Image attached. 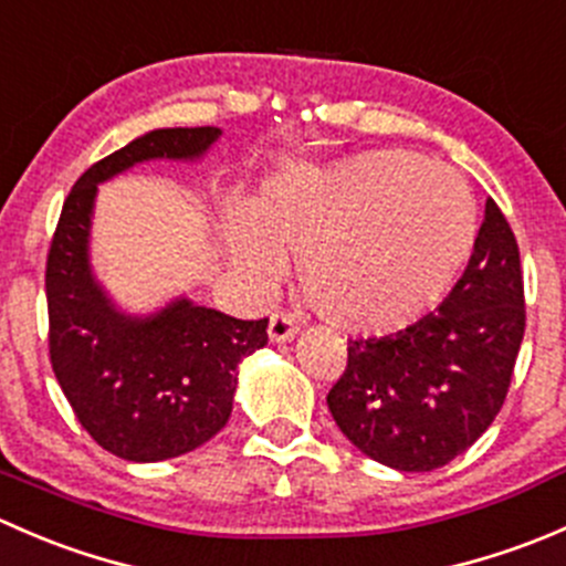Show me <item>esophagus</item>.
<instances>
[{
	"mask_svg": "<svg viewBox=\"0 0 566 566\" xmlns=\"http://www.w3.org/2000/svg\"><path fill=\"white\" fill-rule=\"evenodd\" d=\"M295 334H298V323H295L293 315H287V312H276V315H271V323H268V336H271V342H290L295 339Z\"/></svg>",
	"mask_w": 566,
	"mask_h": 566,
	"instance_id": "1",
	"label": "esophagus"
}]
</instances>
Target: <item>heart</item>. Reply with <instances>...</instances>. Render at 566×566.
<instances>
[{"label":"heart","mask_w":566,"mask_h":566,"mask_svg":"<svg viewBox=\"0 0 566 566\" xmlns=\"http://www.w3.org/2000/svg\"><path fill=\"white\" fill-rule=\"evenodd\" d=\"M227 247L256 293L298 254L319 317L358 336L408 328L436 310L479 241L473 193L416 153L367 150L331 164L279 161L254 205L227 210Z\"/></svg>","instance_id":"obj_1"}]
</instances>
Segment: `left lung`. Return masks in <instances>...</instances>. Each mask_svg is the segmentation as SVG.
<instances>
[{"label":"left lung","mask_w":566,"mask_h":566,"mask_svg":"<svg viewBox=\"0 0 566 566\" xmlns=\"http://www.w3.org/2000/svg\"><path fill=\"white\" fill-rule=\"evenodd\" d=\"M526 331L521 251L493 199L438 312L347 345L328 410L347 441L397 471H436L473 447L510 391Z\"/></svg>","instance_id":"obj_1"}]
</instances>
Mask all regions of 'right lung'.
<instances>
[{
    "label": "right lung",
    "instance_id": "add662e5",
    "mask_svg": "<svg viewBox=\"0 0 566 566\" xmlns=\"http://www.w3.org/2000/svg\"><path fill=\"white\" fill-rule=\"evenodd\" d=\"M221 128H156L76 180L45 265L49 350L84 430L117 458L193 452L230 421L238 364L268 345L265 319H235L180 295L147 315L114 304L90 260L101 182L147 161H199Z\"/></svg>",
    "mask_w": 566,
    "mask_h": 566
}]
</instances>
